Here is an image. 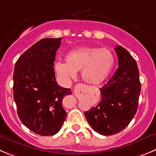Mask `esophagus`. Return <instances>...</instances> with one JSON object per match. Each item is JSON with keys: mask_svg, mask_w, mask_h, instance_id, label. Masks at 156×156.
<instances>
[{"mask_svg": "<svg viewBox=\"0 0 156 156\" xmlns=\"http://www.w3.org/2000/svg\"><path fill=\"white\" fill-rule=\"evenodd\" d=\"M83 87H84V85H83L82 84H78V85H75V90H82Z\"/></svg>", "mask_w": 156, "mask_h": 156, "instance_id": "esophagus-1", "label": "esophagus"}]
</instances>
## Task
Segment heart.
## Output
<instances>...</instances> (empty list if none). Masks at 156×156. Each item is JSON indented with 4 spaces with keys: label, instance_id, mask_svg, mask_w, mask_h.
I'll use <instances>...</instances> for the list:
<instances>
[{
    "label": "heart",
    "instance_id": "b5f03b06",
    "mask_svg": "<svg viewBox=\"0 0 156 156\" xmlns=\"http://www.w3.org/2000/svg\"><path fill=\"white\" fill-rule=\"evenodd\" d=\"M65 62L55 65L56 72L65 81H70L81 70V78L90 85H99L110 75L115 65V57L108 48L81 47L70 51Z\"/></svg>",
    "mask_w": 156,
    "mask_h": 156
}]
</instances>
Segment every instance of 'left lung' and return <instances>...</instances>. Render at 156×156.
Here are the masks:
<instances>
[{
  "label": "left lung",
  "mask_w": 156,
  "mask_h": 156,
  "mask_svg": "<svg viewBox=\"0 0 156 156\" xmlns=\"http://www.w3.org/2000/svg\"><path fill=\"white\" fill-rule=\"evenodd\" d=\"M115 50L119 68L112 78L100 88V102L85 112L90 126L103 135H115L128 126L137 112L141 92L135 60L122 46H117Z\"/></svg>",
  "instance_id": "1"
}]
</instances>
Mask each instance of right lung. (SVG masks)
<instances>
[{
  "mask_svg": "<svg viewBox=\"0 0 156 156\" xmlns=\"http://www.w3.org/2000/svg\"><path fill=\"white\" fill-rule=\"evenodd\" d=\"M62 37L44 38L29 48L14 66V99L21 122L43 136L59 132L66 119L62 107L70 88L59 86L55 80L54 62Z\"/></svg>",
  "mask_w": 156,
  "mask_h": 156,
  "instance_id": "1",
  "label": "right lung"
}]
</instances>
